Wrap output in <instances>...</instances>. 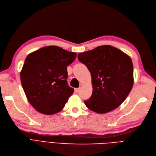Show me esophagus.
Listing matches in <instances>:
<instances>
[{
    "label": "esophagus",
    "instance_id": "obj_1",
    "mask_svg": "<svg viewBox=\"0 0 156 156\" xmlns=\"http://www.w3.org/2000/svg\"><path fill=\"white\" fill-rule=\"evenodd\" d=\"M79 90H80V88H75V92H76V93H77L79 91Z\"/></svg>",
    "mask_w": 156,
    "mask_h": 156
}]
</instances>
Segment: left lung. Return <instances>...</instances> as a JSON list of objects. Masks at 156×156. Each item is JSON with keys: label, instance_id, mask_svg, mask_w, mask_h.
Returning <instances> with one entry per match:
<instances>
[{"label": "left lung", "instance_id": "obj_1", "mask_svg": "<svg viewBox=\"0 0 156 156\" xmlns=\"http://www.w3.org/2000/svg\"><path fill=\"white\" fill-rule=\"evenodd\" d=\"M78 58L92 77L93 91L84 101L86 106L100 114L119 107L133 85V66L129 56L115 47L101 45L79 53Z\"/></svg>", "mask_w": 156, "mask_h": 156}]
</instances>
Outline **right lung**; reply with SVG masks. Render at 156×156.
<instances>
[{
  "label": "right lung",
  "instance_id": "obj_1",
  "mask_svg": "<svg viewBox=\"0 0 156 156\" xmlns=\"http://www.w3.org/2000/svg\"><path fill=\"white\" fill-rule=\"evenodd\" d=\"M77 53L58 46H46L27 56L20 73L28 101L44 115L62 111L74 90L68 85L67 66Z\"/></svg>",
  "mask_w": 156,
  "mask_h": 156
}]
</instances>
